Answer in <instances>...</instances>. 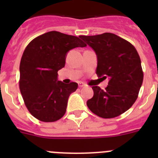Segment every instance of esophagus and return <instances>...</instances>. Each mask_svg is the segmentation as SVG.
Returning <instances> with one entry per match:
<instances>
[{"label": "esophagus", "instance_id": "1", "mask_svg": "<svg viewBox=\"0 0 158 158\" xmlns=\"http://www.w3.org/2000/svg\"><path fill=\"white\" fill-rule=\"evenodd\" d=\"M78 86H79V87L80 88H82V87H84V86H85V83H83V82H78Z\"/></svg>", "mask_w": 158, "mask_h": 158}]
</instances>
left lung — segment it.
Here are the masks:
<instances>
[{"label":"left lung","instance_id":"left-lung-1","mask_svg":"<svg viewBox=\"0 0 158 158\" xmlns=\"http://www.w3.org/2000/svg\"><path fill=\"white\" fill-rule=\"evenodd\" d=\"M79 37L97 55L96 74L108 78L105 89L93 86L94 95L87 101L89 110L104 118L120 115L133 105L143 81L141 59L130 42L112 33Z\"/></svg>","mask_w":158,"mask_h":158}]
</instances>
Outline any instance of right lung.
Masks as SVG:
<instances>
[{"instance_id":"obj_1","label":"right lung","mask_w":158,"mask_h":158,"mask_svg":"<svg viewBox=\"0 0 158 158\" xmlns=\"http://www.w3.org/2000/svg\"><path fill=\"white\" fill-rule=\"evenodd\" d=\"M77 36L52 31L28 43L19 64V90L29 112L42 122H55L66 111L69 95L76 91V82L57 80L58 71L65 66L71 49L86 47Z\"/></svg>"}]
</instances>
